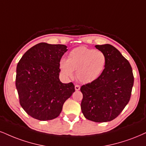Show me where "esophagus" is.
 Listing matches in <instances>:
<instances>
[{
  "label": "esophagus",
  "instance_id": "esophagus-1",
  "mask_svg": "<svg viewBox=\"0 0 146 146\" xmlns=\"http://www.w3.org/2000/svg\"><path fill=\"white\" fill-rule=\"evenodd\" d=\"M80 85H78V84L75 85V90H76V91H79V90H80Z\"/></svg>",
  "mask_w": 146,
  "mask_h": 146
}]
</instances>
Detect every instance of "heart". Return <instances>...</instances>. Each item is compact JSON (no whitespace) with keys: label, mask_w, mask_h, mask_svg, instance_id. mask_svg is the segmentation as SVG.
I'll return each mask as SVG.
<instances>
[{"label":"heart","mask_w":146,"mask_h":146,"mask_svg":"<svg viewBox=\"0 0 146 146\" xmlns=\"http://www.w3.org/2000/svg\"><path fill=\"white\" fill-rule=\"evenodd\" d=\"M106 57L103 52L80 46L70 52L68 59L59 62L61 72L67 78H72L74 70L77 78L83 83L94 81L105 69Z\"/></svg>","instance_id":"1"}]
</instances>
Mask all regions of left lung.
Segmentation results:
<instances>
[{
	"instance_id": "left-lung-1",
	"label": "left lung",
	"mask_w": 146,
	"mask_h": 146,
	"mask_svg": "<svg viewBox=\"0 0 146 146\" xmlns=\"http://www.w3.org/2000/svg\"><path fill=\"white\" fill-rule=\"evenodd\" d=\"M95 47L105 54L106 67L96 80L80 88V106L87 119L104 123L116 118L129 103L134 77L128 60L114 46L106 44Z\"/></svg>"
}]
</instances>
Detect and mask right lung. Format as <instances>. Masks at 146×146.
Wrapping results in <instances>:
<instances>
[{
  "label": "right lung",
  "instance_id": "right-lung-1",
  "mask_svg": "<svg viewBox=\"0 0 146 146\" xmlns=\"http://www.w3.org/2000/svg\"><path fill=\"white\" fill-rule=\"evenodd\" d=\"M68 51L64 44L40 42L23 54L16 70L15 86L26 112L39 120L57 118L64 102L75 91L72 82L59 80V62Z\"/></svg>",
  "mask_w": 146,
  "mask_h": 146
}]
</instances>
